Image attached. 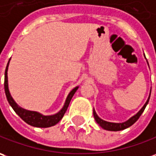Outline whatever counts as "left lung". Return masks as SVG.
<instances>
[{
    "label": "left lung",
    "instance_id": "8db88e82",
    "mask_svg": "<svg viewBox=\"0 0 156 156\" xmlns=\"http://www.w3.org/2000/svg\"><path fill=\"white\" fill-rule=\"evenodd\" d=\"M145 56V55H144ZM149 65V63H148ZM149 97H150V95H149V98H148V100L146 101V103L144 104V106L142 108L140 111L136 114V115H134L133 117H131V119H129L126 122H123V123H112V122H108V121H105L103 119H101V118L98 117V115L96 114V111H95V109H93V114H94V118L96 119V121L97 122V124L101 126L103 129L105 130H108V131H121V130H124V129H126L128 127H130L131 126H132L134 123L136 122V120L139 119V117L141 116V114H143V112L144 111L145 108H146V106L148 104V102H149Z\"/></svg>",
    "mask_w": 156,
    "mask_h": 156
}]
</instances>
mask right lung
Here are the masks:
<instances>
[{"instance_id":"add662e5","label":"right lung","mask_w":156,"mask_h":156,"mask_svg":"<svg viewBox=\"0 0 156 156\" xmlns=\"http://www.w3.org/2000/svg\"><path fill=\"white\" fill-rule=\"evenodd\" d=\"M9 61L6 67V71H5V79H4V89H5V93H6V96L7 99L9 102V104L11 106L12 109L15 111V113L20 118L22 119L25 122H26L30 126H32L35 127H42V128H46V127H50L56 125L57 123L60 121L61 119L63 118L65 113L66 112L67 108L70 104V101L72 100L73 96L75 94V92L77 91L78 87L74 88L72 91L70 92L69 95L67 96L66 102H65L64 107L60 110L59 113L54 115H48V116H44L42 114H39L37 112L35 111H29V110H25V109L19 107V105H17L15 101H13L12 97L10 95V92L8 90V83H7V69H8V65H9Z\"/></svg>"}]
</instances>
